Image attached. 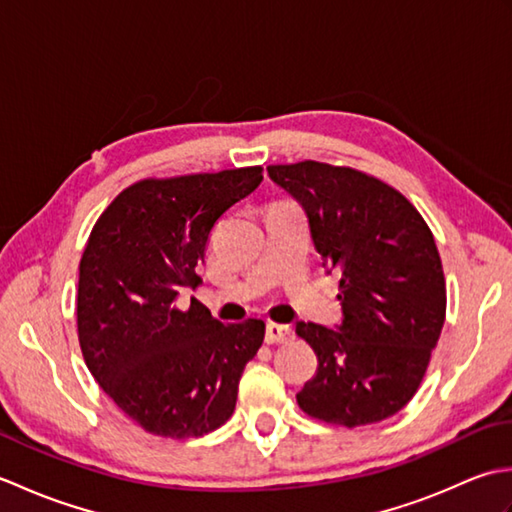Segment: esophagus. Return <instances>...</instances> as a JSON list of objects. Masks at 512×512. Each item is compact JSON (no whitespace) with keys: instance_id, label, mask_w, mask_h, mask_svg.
Wrapping results in <instances>:
<instances>
[{"instance_id":"34e87169","label":"esophagus","mask_w":512,"mask_h":512,"mask_svg":"<svg viewBox=\"0 0 512 512\" xmlns=\"http://www.w3.org/2000/svg\"><path fill=\"white\" fill-rule=\"evenodd\" d=\"M292 336V330L288 325H281V323H268L266 325V343H286Z\"/></svg>"}]
</instances>
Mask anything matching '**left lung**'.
I'll list each match as a JSON object with an SVG mask.
<instances>
[{
  "mask_svg": "<svg viewBox=\"0 0 512 512\" xmlns=\"http://www.w3.org/2000/svg\"><path fill=\"white\" fill-rule=\"evenodd\" d=\"M268 176L303 204L314 246L341 277L339 330L297 323L319 361L299 407L347 429L394 416L418 391L447 314L431 228L400 191L352 167L303 160Z\"/></svg>",
  "mask_w": 512,
  "mask_h": 512,
  "instance_id": "1",
  "label": "left lung"
}]
</instances>
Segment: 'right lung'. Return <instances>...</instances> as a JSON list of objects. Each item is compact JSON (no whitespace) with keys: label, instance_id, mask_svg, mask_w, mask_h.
Returning <instances> with one entry per match:
<instances>
[{"label":"right lung","instance_id":"1","mask_svg":"<svg viewBox=\"0 0 512 512\" xmlns=\"http://www.w3.org/2000/svg\"><path fill=\"white\" fill-rule=\"evenodd\" d=\"M262 167L145 178L96 220L79 266L76 328L85 365L114 405L147 433L184 440L233 416L262 319L222 323L195 288L217 220L264 180Z\"/></svg>","mask_w":512,"mask_h":512}]
</instances>
